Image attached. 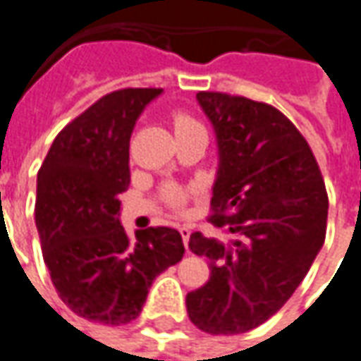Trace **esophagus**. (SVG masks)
<instances>
[{"instance_id": "1", "label": "esophagus", "mask_w": 361, "mask_h": 361, "mask_svg": "<svg viewBox=\"0 0 361 361\" xmlns=\"http://www.w3.org/2000/svg\"><path fill=\"white\" fill-rule=\"evenodd\" d=\"M180 233H181V241H183V245L188 247V243H190V235H191V229L190 227H180Z\"/></svg>"}]
</instances>
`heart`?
Returning a JSON list of instances; mask_svg holds the SVG:
<instances>
[{
    "mask_svg": "<svg viewBox=\"0 0 361 361\" xmlns=\"http://www.w3.org/2000/svg\"><path fill=\"white\" fill-rule=\"evenodd\" d=\"M170 120L178 138L190 134V132H195V130H201L200 122L193 116H190L188 112H183V110H173L170 114ZM164 197H166V203L170 205L171 209H181L185 205V201H188V193L180 190V188H168L166 193H164Z\"/></svg>",
    "mask_w": 361,
    "mask_h": 361,
    "instance_id": "obj_1",
    "label": "heart"
}]
</instances>
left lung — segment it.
Here are the masks:
<instances>
[{
    "mask_svg": "<svg viewBox=\"0 0 361 361\" xmlns=\"http://www.w3.org/2000/svg\"><path fill=\"white\" fill-rule=\"evenodd\" d=\"M219 144L209 221L231 245L191 233L209 279L185 296L188 316L213 336L249 332L276 314L302 283L326 239L328 193L298 128L267 102L197 92Z\"/></svg>",
    "mask_w": 361,
    "mask_h": 361,
    "instance_id": "obj_1",
    "label": "left lung"
}]
</instances>
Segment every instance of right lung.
I'll return each mask as SVG.
<instances>
[{"instance_id":"obj_1","label":"right lung","mask_w":361,"mask_h":361,"mask_svg":"<svg viewBox=\"0 0 361 361\" xmlns=\"http://www.w3.org/2000/svg\"><path fill=\"white\" fill-rule=\"evenodd\" d=\"M161 88H120L98 98L53 140L37 173L35 223L59 298L88 322L120 326L142 312L154 279L183 257L181 235L118 221L130 183V136Z\"/></svg>"}]
</instances>
